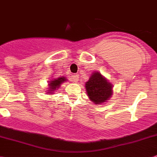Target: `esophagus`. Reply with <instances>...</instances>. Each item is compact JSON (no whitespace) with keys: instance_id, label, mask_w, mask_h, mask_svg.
Returning <instances> with one entry per match:
<instances>
[{"instance_id":"obj_1","label":"esophagus","mask_w":157,"mask_h":157,"mask_svg":"<svg viewBox=\"0 0 157 157\" xmlns=\"http://www.w3.org/2000/svg\"><path fill=\"white\" fill-rule=\"evenodd\" d=\"M78 78H79V76L77 74H74L73 75V77H72V79L73 80V81L74 82H78Z\"/></svg>"}]
</instances>
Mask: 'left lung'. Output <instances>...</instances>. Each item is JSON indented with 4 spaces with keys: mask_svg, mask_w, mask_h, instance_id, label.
Returning <instances> with one entry per match:
<instances>
[{
    "mask_svg": "<svg viewBox=\"0 0 157 157\" xmlns=\"http://www.w3.org/2000/svg\"><path fill=\"white\" fill-rule=\"evenodd\" d=\"M112 84L99 72L92 73L85 83L87 95L95 104L103 103L111 98L113 93Z\"/></svg>",
    "mask_w": 157,
    "mask_h": 157,
    "instance_id": "1",
    "label": "left lung"
}]
</instances>
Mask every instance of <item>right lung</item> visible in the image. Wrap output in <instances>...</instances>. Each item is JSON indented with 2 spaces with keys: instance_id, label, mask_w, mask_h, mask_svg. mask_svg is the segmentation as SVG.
Segmentation results:
<instances>
[{
  "instance_id": "obj_1",
  "label": "right lung",
  "mask_w": 157,
  "mask_h": 157,
  "mask_svg": "<svg viewBox=\"0 0 157 157\" xmlns=\"http://www.w3.org/2000/svg\"><path fill=\"white\" fill-rule=\"evenodd\" d=\"M65 80H66V79H65V77H60L58 78L50 80V84H49V87H50L49 89L50 90H47L48 92H46V93L52 94L56 89H58V88L61 86V84L65 82Z\"/></svg>"
}]
</instances>
